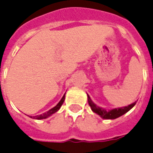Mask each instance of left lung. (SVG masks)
<instances>
[{
  "label": "left lung",
  "instance_id": "left-lung-1",
  "mask_svg": "<svg viewBox=\"0 0 153 153\" xmlns=\"http://www.w3.org/2000/svg\"><path fill=\"white\" fill-rule=\"evenodd\" d=\"M88 102H89V106L91 107L92 111L97 113V115H100V117H102L103 119H106V120H115L116 118L120 117V116L124 115L125 113H126L128 111H130V109L132 108L135 105V104H136V102H134L131 104V105H128V106L123 107V108H120L112 109V110H110V111H106L105 109L97 106L92 101L89 95H88Z\"/></svg>",
  "mask_w": 153,
  "mask_h": 153
}]
</instances>
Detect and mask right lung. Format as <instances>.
<instances>
[{
  "label": "right lung",
  "mask_w": 153,
  "mask_h": 153,
  "mask_svg": "<svg viewBox=\"0 0 153 153\" xmlns=\"http://www.w3.org/2000/svg\"><path fill=\"white\" fill-rule=\"evenodd\" d=\"M64 99H65V94L64 95V97H62V99L60 100V101H59L58 104H57L56 105L54 108H53L52 109H50L49 111H48L47 112L44 113V114H42V115H36V116H30V118H33V119H35V120H42V119H45V118L48 117V116H50L51 115H53V113L56 112L59 109V108L61 107V105H63V103H64Z\"/></svg>",
  "instance_id": "right-lung-1"
}]
</instances>
